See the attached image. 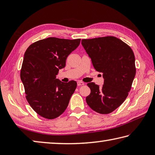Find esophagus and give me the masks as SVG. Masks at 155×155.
Wrapping results in <instances>:
<instances>
[{
  "label": "esophagus",
  "instance_id": "obj_1",
  "mask_svg": "<svg viewBox=\"0 0 155 155\" xmlns=\"http://www.w3.org/2000/svg\"><path fill=\"white\" fill-rule=\"evenodd\" d=\"M84 84H85V83H84L83 82H82V81H78V82H77V85H78V86L83 85Z\"/></svg>",
  "mask_w": 155,
  "mask_h": 155
}]
</instances>
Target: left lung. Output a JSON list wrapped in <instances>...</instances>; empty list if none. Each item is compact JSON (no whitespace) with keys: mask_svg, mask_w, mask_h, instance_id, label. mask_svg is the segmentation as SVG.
<instances>
[{"mask_svg":"<svg viewBox=\"0 0 155 155\" xmlns=\"http://www.w3.org/2000/svg\"><path fill=\"white\" fill-rule=\"evenodd\" d=\"M81 44L96 71L103 73L102 87L87 83L86 102L101 114H110L124 103L136 74L134 53L129 46L113 36L82 40Z\"/></svg>","mask_w":155,"mask_h":155,"instance_id":"obj_1","label":"left lung"}]
</instances>
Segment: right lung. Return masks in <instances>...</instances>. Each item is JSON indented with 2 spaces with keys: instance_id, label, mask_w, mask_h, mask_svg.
<instances>
[{
  "instance_id": "obj_1",
  "label": "right lung",
  "mask_w": 155,
  "mask_h": 155,
  "mask_svg": "<svg viewBox=\"0 0 155 155\" xmlns=\"http://www.w3.org/2000/svg\"><path fill=\"white\" fill-rule=\"evenodd\" d=\"M80 41L81 39L48 38L34 42L25 52L20 78L26 98L44 118L52 120L61 115L77 88L76 81L63 83L56 75L65 66L68 56Z\"/></svg>"
}]
</instances>
